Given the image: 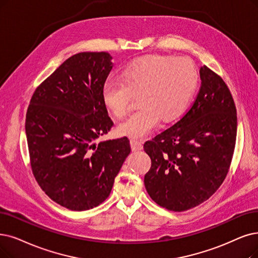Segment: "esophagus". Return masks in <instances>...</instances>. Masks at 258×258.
<instances>
[{
	"label": "esophagus",
	"mask_w": 258,
	"mask_h": 258,
	"mask_svg": "<svg viewBox=\"0 0 258 258\" xmlns=\"http://www.w3.org/2000/svg\"><path fill=\"white\" fill-rule=\"evenodd\" d=\"M130 145H131L132 151H138V150H142L143 149V144L140 141L135 140V139L130 140Z\"/></svg>",
	"instance_id": "obj_1"
}]
</instances>
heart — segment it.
I'll use <instances>...</instances> for the list:
<instances>
[{
    "instance_id": "heart-1",
    "label": "heart",
    "mask_w": 258,
    "mask_h": 258,
    "mask_svg": "<svg viewBox=\"0 0 258 258\" xmlns=\"http://www.w3.org/2000/svg\"><path fill=\"white\" fill-rule=\"evenodd\" d=\"M121 79L109 78L101 89L107 109L116 117L127 114L132 94L141 107L119 123L117 132L143 138L158 127L161 118L178 117L188 106L198 85V72L187 58L149 56L127 66Z\"/></svg>"
}]
</instances>
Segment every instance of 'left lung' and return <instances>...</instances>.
<instances>
[{
  "mask_svg": "<svg viewBox=\"0 0 258 258\" xmlns=\"http://www.w3.org/2000/svg\"><path fill=\"white\" fill-rule=\"evenodd\" d=\"M194 104L173 126L144 144L151 167L144 183L160 207L184 212L217 190L232 162L237 114L223 79L203 66Z\"/></svg>",
  "mask_w": 258,
  "mask_h": 258,
  "instance_id": "1",
  "label": "left lung"
}]
</instances>
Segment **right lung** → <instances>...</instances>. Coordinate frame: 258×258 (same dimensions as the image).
<instances>
[{"label": "right lung", "instance_id": "add662e5", "mask_svg": "<svg viewBox=\"0 0 258 258\" xmlns=\"http://www.w3.org/2000/svg\"><path fill=\"white\" fill-rule=\"evenodd\" d=\"M111 59L106 51L70 57L35 90L27 109L34 177L51 200L72 211L104 202L131 151L126 137L94 143L113 126L101 98Z\"/></svg>", "mask_w": 258, "mask_h": 258}]
</instances>
